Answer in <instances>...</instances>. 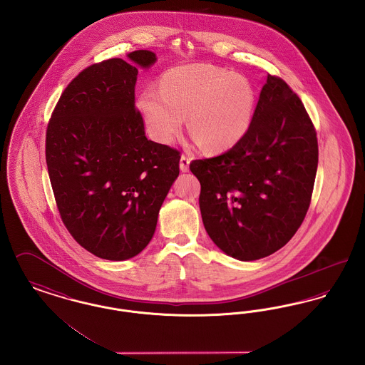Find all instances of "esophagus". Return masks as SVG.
Wrapping results in <instances>:
<instances>
[{
    "label": "esophagus",
    "instance_id": "34e87169",
    "mask_svg": "<svg viewBox=\"0 0 365 365\" xmlns=\"http://www.w3.org/2000/svg\"><path fill=\"white\" fill-rule=\"evenodd\" d=\"M190 163H191V158L187 156V155H181V159H180V170L181 172H188L190 170Z\"/></svg>",
    "mask_w": 365,
    "mask_h": 365
}]
</instances>
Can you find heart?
<instances>
[{"label": "heart", "instance_id": "heart-1", "mask_svg": "<svg viewBox=\"0 0 365 365\" xmlns=\"http://www.w3.org/2000/svg\"><path fill=\"white\" fill-rule=\"evenodd\" d=\"M255 93L249 81L212 64H188L168 70L159 91L145 89L138 108L150 135L168 144L182 128L207 153H224L249 130Z\"/></svg>", "mask_w": 365, "mask_h": 365}]
</instances>
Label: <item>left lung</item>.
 Listing matches in <instances>:
<instances>
[{"label": "left lung", "instance_id": "1", "mask_svg": "<svg viewBox=\"0 0 365 365\" xmlns=\"http://www.w3.org/2000/svg\"><path fill=\"white\" fill-rule=\"evenodd\" d=\"M317 162L305 106L282 78L268 74L245 137L225 154L190 165L211 240L240 261L282 249L307 215Z\"/></svg>", "mask_w": 365, "mask_h": 365}]
</instances>
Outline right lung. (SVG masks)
<instances>
[{
    "instance_id": "right-lung-1",
    "label": "right lung",
    "mask_w": 365,
    "mask_h": 365,
    "mask_svg": "<svg viewBox=\"0 0 365 365\" xmlns=\"http://www.w3.org/2000/svg\"><path fill=\"white\" fill-rule=\"evenodd\" d=\"M128 58L92 64L67 85L45 141L63 224L78 245L110 261L147 247L181 158L145 137L135 108L137 66H153L154 52L135 51Z\"/></svg>"
}]
</instances>
